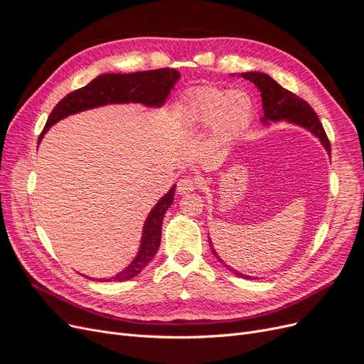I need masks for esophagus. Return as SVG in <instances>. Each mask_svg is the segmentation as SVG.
<instances>
[{
  "label": "esophagus",
  "mask_w": 364,
  "mask_h": 364,
  "mask_svg": "<svg viewBox=\"0 0 364 364\" xmlns=\"http://www.w3.org/2000/svg\"><path fill=\"white\" fill-rule=\"evenodd\" d=\"M196 179L190 178V176H185L179 182H178V193L179 194H186V193H191L196 190Z\"/></svg>",
  "instance_id": "34e87169"
}]
</instances>
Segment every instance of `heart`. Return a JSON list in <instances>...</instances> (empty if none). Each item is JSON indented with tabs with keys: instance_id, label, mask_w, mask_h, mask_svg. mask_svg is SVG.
Instances as JSON below:
<instances>
[{
	"instance_id": "1",
	"label": "heart",
	"mask_w": 364,
	"mask_h": 364,
	"mask_svg": "<svg viewBox=\"0 0 364 364\" xmlns=\"http://www.w3.org/2000/svg\"><path fill=\"white\" fill-rule=\"evenodd\" d=\"M250 97L240 91L203 86L186 98V115L197 126H213L217 144L232 141L252 117Z\"/></svg>"
}]
</instances>
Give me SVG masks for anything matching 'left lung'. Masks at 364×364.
<instances>
[{
  "instance_id": "8db88e82",
  "label": "left lung",
  "mask_w": 364,
  "mask_h": 364,
  "mask_svg": "<svg viewBox=\"0 0 364 364\" xmlns=\"http://www.w3.org/2000/svg\"><path fill=\"white\" fill-rule=\"evenodd\" d=\"M238 77H243V79L252 82L261 92L262 112H264V117L261 118V123L264 126H269L270 121H273L274 123V121L284 119L290 124L304 127L305 130L310 132V134H313L316 138H318L321 144L328 151V155H331V146H329V141L326 138V134H325L321 119H318V117L313 111V107L305 100H302V98H299L296 94L285 90V87H282L279 83L274 82L270 75L264 74V73H258V71L241 73V74H238ZM209 246H211V250L215 255V258L234 274H237V277L245 278V279H255V277L252 278V277H249V274L240 273L238 270L229 267L228 264H225V261L217 255L215 249L213 247L211 240H209Z\"/></svg>"
}]
</instances>
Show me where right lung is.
Returning <instances> with one entry per match:
<instances>
[{
    "label": "right lung",
    "mask_w": 364,
    "mask_h": 364,
    "mask_svg": "<svg viewBox=\"0 0 364 364\" xmlns=\"http://www.w3.org/2000/svg\"><path fill=\"white\" fill-rule=\"evenodd\" d=\"M181 79L179 71L171 68H161L151 71H138L130 74H102L95 77L92 82L80 87L56 105L53 109L47 124L43 127L39 136L47 134L48 129L56 124L58 121L67 118L70 115L79 114L87 109L100 107L106 105H126V103H138L147 107H161L167 100L176 82ZM173 185L170 191L162 196L158 203L151 208L149 213L144 226H142L141 245L136 257L132 259L129 266L117 273L115 277L97 281H129L135 278L142 270L147 267V264L156 255L161 245L162 234V220L167 209L171 206L174 199ZM90 278V277H86ZM91 279V278H90Z\"/></svg>",
    "instance_id": "obj_1"
}]
</instances>
